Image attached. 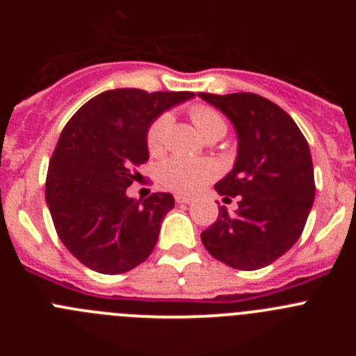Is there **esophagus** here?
I'll return each instance as SVG.
<instances>
[{
  "mask_svg": "<svg viewBox=\"0 0 356 356\" xmlns=\"http://www.w3.org/2000/svg\"><path fill=\"white\" fill-rule=\"evenodd\" d=\"M175 200H176V203H184V205H187V203H193V197L181 196V194H176Z\"/></svg>",
  "mask_w": 356,
  "mask_h": 356,
  "instance_id": "obj_1",
  "label": "esophagus"
}]
</instances>
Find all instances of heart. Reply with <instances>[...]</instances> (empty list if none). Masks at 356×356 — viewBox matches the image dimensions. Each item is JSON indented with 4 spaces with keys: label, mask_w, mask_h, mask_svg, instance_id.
I'll list each match as a JSON object with an SVG mask.
<instances>
[{
    "label": "heart",
    "mask_w": 356,
    "mask_h": 356,
    "mask_svg": "<svg viewBox=\"0 0 356 356\" xmlns=\"http://www.w3.org/2000/svg\"><path fill=\"white\" fill-rule=\"evenodd\" d=\"M191 119L194 127L197 128L203 137L210 135H225L226 121L217 110L210 108L205 105L193 106L191 110ZM171 115L162 114L155 119L147 130V149L153 155L162 153L168 140L169 128H171ZM217 176V165L210 160H187L175 156L169 159L160 165L159 178L163 187L171 188L175 193L181 194H194L205 187L210 180Z\"/></svg>",
    "instance_id": "heart-1"
}]
</instances>
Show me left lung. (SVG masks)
I'll list each match as a JSON object with an SVG mask.
<instances>
[{
    "instance_id": "8db88e82",
    "label": "left lung",
    "mask_w": 356,
    "mask_h": 356,
    "mask_svg": "<svg viewBox=\"0 0 356 356\" xmlns=\"http://www.w3.org/2000/svg\"><path fill=\"white\" fill-rule=\"evenodd\" d=\"M237 134L234 169L216 184L221 196H238V209L201 234L213 259L242 271L262 269L300 238L316 197L310 147L294 119L259 94H209Z\"/></svg>"
}]
</instances>
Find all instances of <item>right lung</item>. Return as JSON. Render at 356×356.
<instances>
[{
	"label": "right lung",
	"instance_id": "add662e5",
	"mask_svg": "<svg viewBox=\"0 0 356 356\" xmlns=\"http://www.w3.org/2000/svg\"><path fill=\"white\" fill-rule=\"evenodd\" d=\"M193 92L114 89L97 94L69 119L49 160L46 203L56 234L83 266L121 275L147 259L175 207L169 193L128 197L149 159L147 130Z\"/></svg>",
	"mask_w": 356,
	"mask_h": 356
}]
</instances>
